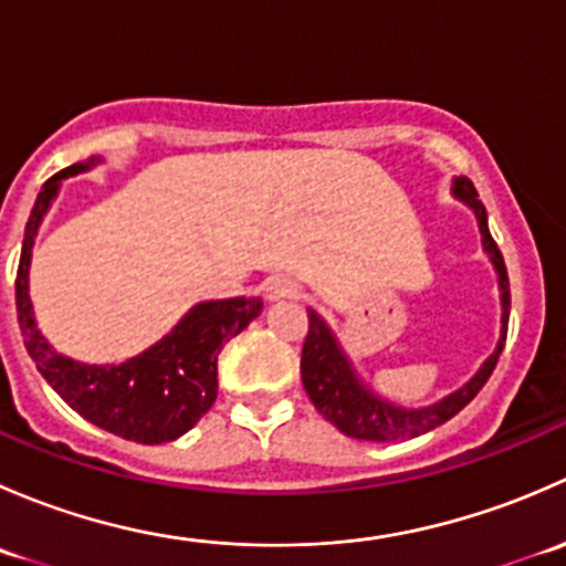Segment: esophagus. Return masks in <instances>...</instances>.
<instances>
[{"label": "esophagus", "mask_w": 566, "mask_h": 566, "mask_svg": "<svg viewBox=\"0 0 566 566\" xmlns=\"http://www.w3.org/2000/svg\"><path fill=\"white\" fill-rule=\"evenodd\" d=\"M301 293L298 282L295 279H287V276H273L265 282V295L271 301H279V298H295V295Z\"/></svg>", "instance_id": "34e87169"}]
</instances>
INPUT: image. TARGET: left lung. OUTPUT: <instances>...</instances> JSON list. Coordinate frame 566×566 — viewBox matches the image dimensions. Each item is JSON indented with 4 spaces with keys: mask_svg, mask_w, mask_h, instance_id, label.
<instances>
[{
    "mask_svg": "<svg viewBox=\"0 0 566 566\" xmlns=\"http://www.w3.org/2000/svg\"><path fill=\"white\" fill-rule=\"evenodd\" d=\"M454 193H458L462 202L471 205L473 213H476L484 251H488L490 260L495 262V271H499L501 304H504V334H501L499 347L484 361V367L473 375L471 384L462 386L460 391L449 394L447 399H441L438 405H430V408L405 410L378 399L353 378L350 367H347L345 356L336 347L331 331L310 310V334H306L304 350H301V380H304V389L319 413L336 430L345 432L347 438H358V441H405V438L424 436V432L436 430L443 421L458 416L482 391V386L488 384L495 364H499V356L506 342V325H510V276H506V265L499 243L493 241V235L488 230V210H484L473 182L468 177H460V180H454Z\"/></svg>",
    "mask_w": 566,
    "mask_h": 566,
    "instance_id": "1",
    "label": "left lung"
}]
</instances>
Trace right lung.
Listing matches in <instances>:
<instances>
[{"label": "right lung", "mask_w": 566, "mask_h": 566, "mask_svg": "<svg viewBox=\"0 0 566 566\" xmlns=\"http://www.w3.org/2000/svg\"><path fill=\"white\" fill-rule=\"evenodd\" d=\"M84 169L87 164H73L49 177L27 221L19 273H15V312H19L24 347L51 389L101 430L136 443L175 441L191 430L216 402V389H219L216 361L221 347L260 315L262 301L230 298L199 304L156 347L119 367H87L56 356L49 342L40 336L32 317L27 273H30V254L40 219L56 193V186L62 177Z\"/></svg>", "instance_id": "1"}]
</instances>
